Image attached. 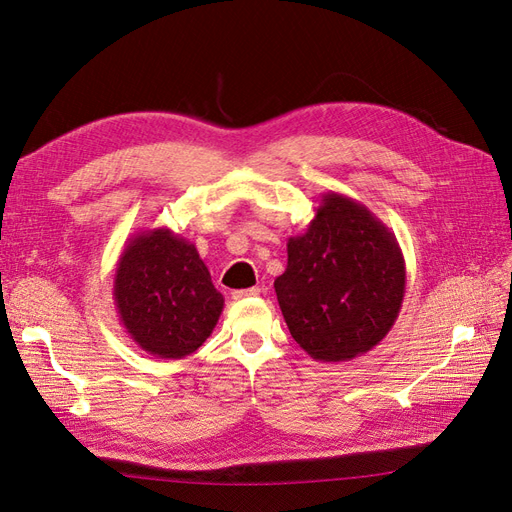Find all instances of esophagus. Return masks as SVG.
I'll return each mask as SVG.
<instances>
[{
  "label": "esophagus",
  "instance_id": "esophagus-1",
  "mask_svg": "<svg viewBox=\"0 0 512 512\" xmlns=\"http://www.w3.org/2000/svg\"><path fill=\"white\" fill-rule=\"evenodd\" d=\"M258 294H260V288H245V290L232 292V299L243 301V299H250V297H258Z\"/></svg>",
  "mask_w": 512,
  "mask_h": 512
}]
</instances>
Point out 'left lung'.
<instances>
[{"mask_svg": "<svg viewBox=\"0 0 512 512\" xmlns=\"http://www.w3.org/2000/svg\"><path fill=\"white\" fill-rule=\"evenodd\" d=\"M273 286L294 342L314 361L344 363L393 329L406 262L389 226L359 200L327 192L303 235L288 239Z\"/></svg>", "mask_w": 512, "mask_h": 512, "instance_id": "left-lung-1", "label": "left lung"}]
</instances>
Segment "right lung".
I'll use <instances>...</instances> for the list:
<instances>
[{
    "label": "right lung",
    "mask_w": 512,
    "mask_h": 512,
    "mask_svg": "<svg viewBox=\"0 0 512 512\" xmlns=\"http://www.w3.org/2000/svg\"><path fill=\"white\" fill-rule=\"evenodd\" d=\"M113 299L132 342L160 359L196 352L224 309L196 245L166 226L141 230L126 241Z\"/></svg>",
    "instance_id": "1"
}]
</instances>
